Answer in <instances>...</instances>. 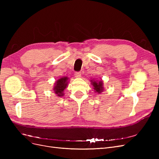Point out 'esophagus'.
<instances>
[{"mask_svg": "<svg viewBox=\"0 0 159 159\" xmlns=\"http://www.w3.org/2000/svg\"><path fill=\"white\" fill-rule=\"evenodd\" d=\"M74 75L76 78H79L81 77V72L78 71V72H75V73L74 74Z\"/></svg>", "mask_w": 159, "mask_h": 159, "instance_id": "esophagus-1", "label": "esophagus"}]
</instances>
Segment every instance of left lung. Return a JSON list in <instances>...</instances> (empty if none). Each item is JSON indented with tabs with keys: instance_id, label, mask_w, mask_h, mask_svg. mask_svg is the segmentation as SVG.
I'll return each instance as SVG.
<instances>
[{
	"instance_id": "left-lung-1",
	"label": "left lung",
	"mask_w": 159,
	"mask_h": 159,
	"mask_svg": "<svg viewBox=\"0 0 159 159\" xmlns=\"http://www.w3.org/2000/svg\"><path fill=\"white\" fill-rule=\"evenodd\" d=\"M91 84L93 85V89L95 93L100 94L102 92H103L104 90L103 87V81L100 80H95L93 78V80H90Z\"/></svg>"
}]
</instances>
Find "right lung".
Masks as SVG:
<instances>
[{
    "mask_svg": "<svg viewBox=\"0 0 159 159\" xmlns=\"http://www.w3.org/2000/svg\"><path fill=\"white\" fill-rule=\"evenodd\" d=\"M70 78L67 76L61 77L54 83L53 91L57 97H62L64 95V91L65 89L68 87Z\"/></svg>",
    "mask_w": 159,
    "mask_h": 159,
    "instance_id": "right-lung-1",
    "label": "right lung"
}]
</instances>
